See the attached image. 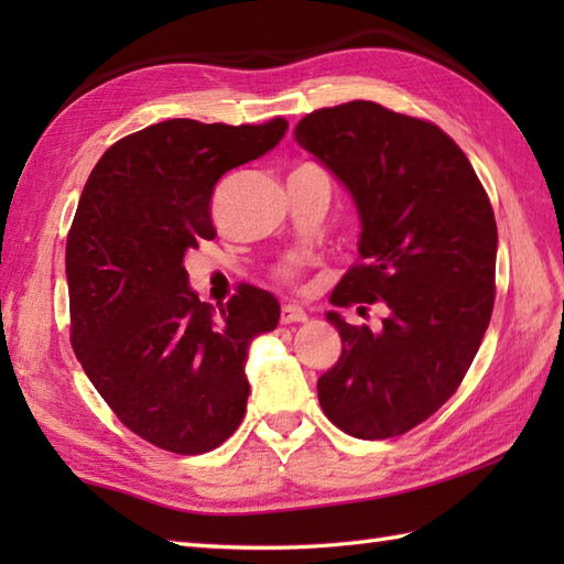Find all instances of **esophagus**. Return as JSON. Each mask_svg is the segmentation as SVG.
<instances>
[{"label": "esophagus", "mask_w": 564, "mask_h": 564, "mask_svg": "<svg viewBox=\"0 0 564 564\" xmlns=\"http://www.w3.org/2000/svg\"><path fill=\"white\" fill-rule=\"evenodd\" d=\"M307 313L297 305H283L281 307V325H293V322H305Z\"/></svg>", "instance_id": "obj_1"}]
</instances>
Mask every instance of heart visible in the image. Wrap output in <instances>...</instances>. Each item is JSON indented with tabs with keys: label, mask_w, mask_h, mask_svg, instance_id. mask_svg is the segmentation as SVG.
<instances>
[{
	"label": "heart",
	"mask_w": 564,
	"mask_h": 564,
	"mask_svg": "<svg viewBox=\"0 0 564 564\" xmlns=\"http://www.w3.org/2000/svg\"><path fill=\"white\" fill-rule=\"evenodd\" d=\"M295 273H297V261L283 263V267L279 269V275H281L283 281H293V279H295Z\"/></svg>",
	"instance_id": "b5f03b06"
}]
</instances>
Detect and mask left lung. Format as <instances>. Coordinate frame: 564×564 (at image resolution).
<instances>
[{
    "label": "left lung",
    "mask_w": 564,
    "mask_h": 564,
    "mask_svg": "<svg viewBox=\"0 0 564 564\" xmlns=\"http://www.w3.org/2000/svg\"><path fill=\"white\" fill-rule=\"evenodd\" d=\"M295 140L346 186L361 220L358 263L332 305L388 307L378 332L327 313L341 356L317 380L319 404L349 436L406 434L458 390L492 317V203L438 126L373 101L307 113Z\"/></svg>",
    "instance_id": "left-lung-1"
}]
</instances>
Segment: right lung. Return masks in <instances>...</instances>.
I'll list each match as a JSON object with an SVG mask.
<instances>
[{
    "instance_id": "add662e5",
    "label": "right lung",
    "mask_w": 564,
    "mask_h": 564,
    "mask_svg": "<svg viewBox=\"0 0 564 564\" xmlns=\"http://www.w3.org/2000/svg\"><path fill=\"white\" fill-rule=\"evenodd\" d=\"M289 121L154 123L104 152L84 184L65 251L72 349L116 416L152 446L198 455L247 410V349L279 325L269 291L239 285L215 313L184 257L213 239L218 178L279 145Z\"/></svg>"
}]
</instances>
